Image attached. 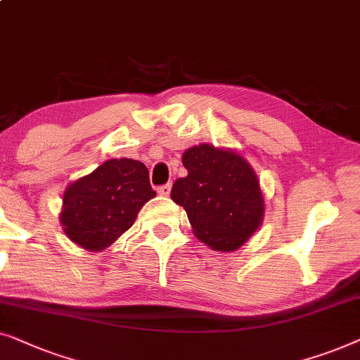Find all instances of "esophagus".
Returning a JSON list of instances; mask_svg holds the SVG:
<instances>
[{"mask_svg": "<svg viewBox=\"0 0 360 360\" xmlns=\"http://www.w3.org/2000/svg\"><path fill=\"white\" fill-rule=\"evenodd\" d=\"M169 192H171L169 182H168V184H163V186L158 187V194H161V195H169Z\"/></svg>", "mask_w": 360, "mask_h": 360, "instance_id": "obj_1", "label": "esophagus"}]
</instances>
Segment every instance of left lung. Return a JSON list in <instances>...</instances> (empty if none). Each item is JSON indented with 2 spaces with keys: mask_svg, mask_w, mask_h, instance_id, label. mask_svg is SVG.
I'll use <instances>...</instances> for the list:
<instances>
[{
  "mask_svg": "<svg viewBox=\"0 0 360 360\" xmlns=\"http://www.w3.org/2000/svg\"><path fill=\"white\" fill-rule=\"evenodd\" d=\"M186 178L171 189L194 235L215 251H235L264 219V197L251 165L236 151L202 143L186 150Z\"/></svg>",
  "mask_w": 360,
  "mask_h": 360,
  "instance_id": "obj_1",
  "label": "left lung"
}]
</instances>
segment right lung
Returning <instances> with one entry per match:
<instances>
[{"mask_svg":"<svg viewBox=\"0 0 360 360\" xmlns=\"http://www.w3.org/2000/svg\"><path fill=\"white\" fill-rule=\"evenodd\" d=\"M155 195L143 163L130 158L104 161L63 192L60 224L73 243L103 251L134 225L141 207Z\"/></svg>","mask_w":360,"mask_h":360,"instance_id":"add662e5","label":"right lung"}]
</instances>
